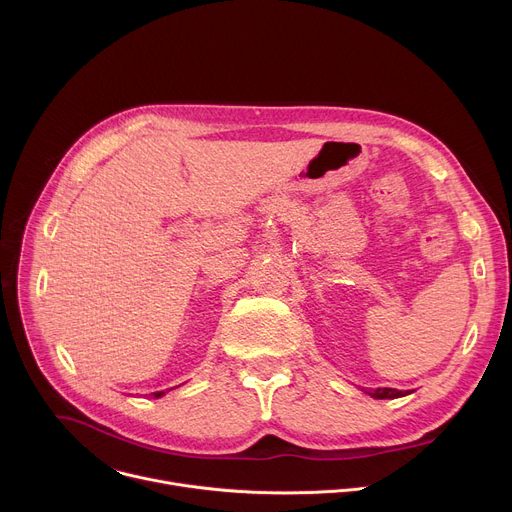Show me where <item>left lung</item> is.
Instances as JSON below:
<instances>
[{
  "label": "left lung",
  "instance_id": "obj_1",
  "mask_svg": "<svg viewBox=\"0 0 512 512\" xmlns=\"http://www.w3.org/2000/svg\"><path fill=\"white\" fill-rule=\"evenodd\" d=\"M371 397H375V399H395V397H403V395H407L405 391H399V389H391V387H379V389H369L367 391Z\"/></svg>",
  "mask_w": 512,
  "mask_h": 512
}]
</instances>
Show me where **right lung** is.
I'll return each mask as SVG.
<instances>
[{
  "label": "right lung",
  "instance_id": "add662e5",
  "mask_svg": "<svg viewBox=\"0 0 512 512\" xmlns=\"http://www.w3.org/2000/svg\"><path fill=\"white\" fill-rule=\"evenodd\" d=\"M162 395H164V391H156V393H154V397H162Z\"/></svg>",
  "mask_w": 512,
  "mask_h": 512
}]
</instances>
